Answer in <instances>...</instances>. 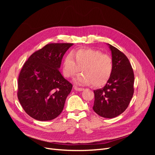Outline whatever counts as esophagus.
Listing matches in <instances>:
<instances>
[{"label":"esophagus","mask_w":155,"mask_h":155,"mask_svg":"<svg viewBox=\"0 0 155 155\" xmlns=\"http://www.w3.org/2000/svg\"><path fill=\"white\" fill-rule=\"evenodd\" d=\"M74 89H75V90H76V91H82L84 90L83 88L78 87H77V86H75V87H74Z\"/></svg>","instance_id":"esophagus-1"}]
</instances>
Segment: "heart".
Returning a JSON list of instances; mask_svg holds the SVG:
<instances>
[{
	"label": "heart",
	"instance_id": "b5f03b06",
	"mask_svg": "<svg viewBox=\"0 0 155 155\" xmlns=\"http://www.w3.org/2000/svg\"><path fill=\"white\" fill-rule=\"evenodd\" d=\"M114 64L111 56L96 49H79L68 54L63 63V74L71 78L81 70L83 72L74 79L80 85L99 87L110 79Z\"/></svg>",
	"mask_w": 155,
	"mask_h": 155
}]
</instances>
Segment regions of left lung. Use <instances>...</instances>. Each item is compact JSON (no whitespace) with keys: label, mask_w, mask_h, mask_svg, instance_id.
<instances>
[{"label":"left lung","mask_w":155,"mask_h":155,"mask_svg":"<svg viewBox=\"0 0 155 155\" xmlns=\"http://www.w3.org/2000/svg\"><path fill=\"white\" fill-rule=\"evenodd\" d=\"M111 50L114 67L104 87L94 91L96 114L107 118L119 116L126 110L134 94V76L127 56L114 46L108 44Z\"/></svg>","instance_id":"8db88e82"}]
</instances>
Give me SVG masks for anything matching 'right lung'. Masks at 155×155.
I'll use <instances>...</instances> for the list:
<instances>
[{
    "instance_id": "add662e5",
    "label": "right lung",
    "mask_w": 155,
    "mask_h": 155,
    "mask_svg": "<svg viewBox=\"0 0 155 155\" xmlns=\"http://www.w3.org/2000/svg\"><path fill=\"white\" fill-rule=\"evenodd\" d=\"M72 43H50L33 53L21 70L17 96L34 119L51 120L61 113L72 85L59 71L63 57Z\"/></svg>"
}]
</instances>
